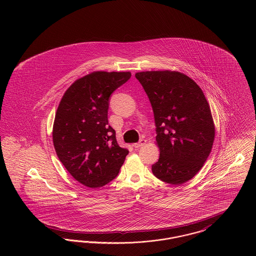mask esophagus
Wrapping results in <instances>:
<instances>
[{
	"instance_id": "esophagus-1",
	"label": "esophagus",
	"mask_w": 256,
	"mask_h": 256,
	"mask_svg": "<svg viewBox=\"0 0 256 256\" xmlns=\"http://www.w3.org/2000/svg\"><path fill=\"white\" fill-rule=\"evenodd\" d=\"M146 144V140L145 139H141L140 141H139V143H136V144H134L133 146H135V148H140V146H145Z\"/></svg>"
}]
</instances>
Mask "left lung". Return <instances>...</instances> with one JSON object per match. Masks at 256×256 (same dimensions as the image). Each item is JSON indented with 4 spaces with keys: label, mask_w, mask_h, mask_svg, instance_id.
I'll return each instance as SVG.
<instances>
[{
    "label": "left lung",
    "mask_w": 256,
    "mask_h": 256,
    "mask_svg": "<svg viewBox=\"0 0 256 256\" xmlns=\"http://www.w3.org/2000/svg\"><path fill=\"white\" fill-rule=\"evenodd\" d=\"M150 102L158 160L152 172L178 185L193 178L209 156L215 139L210 106L201 88L185 74L164 70L135 74Z\"/></svg>",
    "instance_id": "obj_1"
}]
</instances>
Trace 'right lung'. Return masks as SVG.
Wrapping results in <instances>:
<instances>
[{
    "label": "right lung",
    "mask_w": 256,
    "mask_h": 256,
    "mask_svg": "<svg viewBox=\"0 0 256 256\" xmlns=\"http://www.w3.org/2000/svg\"><path fill=\"white\" fill-rule=\"evenodd\" d=\"M130 76V72L88 74L76 80L60 100L53 145L68 172L84 186L96 188L113 180L128 154L117 144L108 110L110 94Z\"/></svg>",
    "instance_id": "1"
}]
</instances>
